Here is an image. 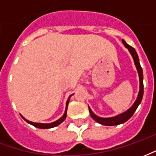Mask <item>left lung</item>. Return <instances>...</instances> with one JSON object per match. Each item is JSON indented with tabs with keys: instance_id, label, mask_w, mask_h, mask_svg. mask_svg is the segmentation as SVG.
<instances>
[{
	"instance_id": "8db88e82",
	"label": "left lung",
	"mask_w": 156,
	"mask_h": 156,
	"mask_svg": "<svg viewBox=\"0 0 156 156\" xmlns=\"http://www.w3.org/2000/svg\"><path fill=\"white\" fill-rule=\"evenodd\" d=\"M124 45L126 47V48L129 49V51L132 55V57L134 58V64L136 66V68H137L138 73H139V77H140V92H139V94H138V98L136 99V101L134 102V104L133 105V106L131 107L129 109H128L127 111L124 112L123 114H121L119 115H117L115 117L112 118H100L98 117L97 115H95L92 110L88 107V109H89V113H90V115L91 117L94 119L96 122H98L100 124H103V125H107V126H114V125H118V124H123L124 122H126L128 119H129L132 115H134V113L136 110V108H138L139 105L140 104L141 100H142V98H143V94H144V84H143V71H142V68H141L140 64V61H139V58H138V54L136 51L134 50V48H132L131 46L128 45L126 43V41L122 40Z\"/></svg>"
}]
</instances>
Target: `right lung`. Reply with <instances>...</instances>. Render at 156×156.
Returning a JSON list of instances; mask_svg holds the SVG:
<instances>
[{"label":"right lung","mask_w":156,"mask_h":156,"mask_svg":"<svg viewBox=\"0 0 156 156\" xmlns=\"http://www.w3.org/2000/svg\"><path fill=\"white\" fill-rule=\"evenodd\" d=\"M72 96V95H71ZM71 96H69V98H68V101H67V105H66V110H65L64 115H62V117H61L58 120L55 121L53 123H50V124H41V123H34V122H31V121L27 120V119H26L25 118H23L24 119H25L28 124H32L33 126H35L37 128H39V129H50V128H53L56 127V126H58L59 124H61L62 122H63L65 120V119H66V116H67V109H68V102H69V99H70V97Z\"/></svg>","instance_id":"add662e5"}]
</instances>
